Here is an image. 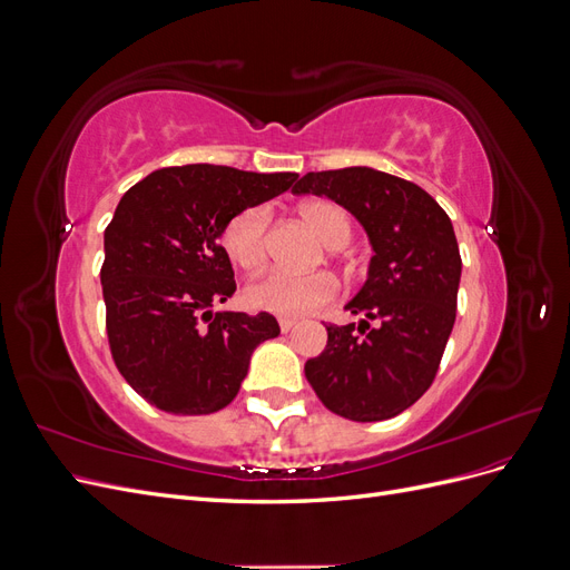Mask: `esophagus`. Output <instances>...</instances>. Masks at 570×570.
I'll list each match as a JSON object with an SVG mask.
<instances>
[{
	"label": "esophagus",
	"mask_w": 570,
	"mask_h": 570,
	"mask_svg": "<svg viewBox=\"0 0 570 570\" xmlns=\"http://www.w3.org/2000/svg\"><path fill=\"white\" fill-rule=\"evenodd\" d=\"M278 323H281V331H283V333H289V331H292V327H295V325H297V318H289V316H281V318H278Z\"/></svg>",
	"instance_id": "1"
}]
</instances>
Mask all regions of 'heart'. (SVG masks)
<instances>
[{
	"label": "heart",
	"mask_w": 570,
	"mask_h": 570,
	"mask_svg": "<svg viewBox=\"0 0 570 570\" xmlns=\"http://www.w3.org/2000/svg\"><path fill=\"white\" fill-rule=\"evenodd\" d=\"M299 216L331 254H337L352 237V218L340 204L314 199L299 206ZM271 209L266 204H252L228 218L220 233V243L230 262L245 271L264 264L268 247ZM335 275L327 271L287 273L266 271L247 287V302L278 316H302L337 295Z\"/></svg>",
	"instance_id": "obj_1"
}]
</instances>
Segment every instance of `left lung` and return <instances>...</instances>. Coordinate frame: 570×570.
<instances>
[{"instance_id": "obj_1", "label": "left lung", "mask_w": 570, "mask_h": 570, "mask_svg": "<svg viewBox=\"0 0 570 570\" xmlns=\"http://www.w3.org/2000/svg\"><path fill=\"white\" fill-rule=\"evenodd\" d=\"M292 193L344 206L375 252L347 312L376 327L325 323L327 344L306 361V381L337 416L392 419L433 385L454 327L461 254L452 220L419 185L366 166L306 174Z\"/></svg>"}]
</instances>
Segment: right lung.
Here are the masks:
<instances>
[{
  "label": "right lung",
  "mask_w": 570,
  "mask_h": 570,
  "mask_svg": "<svg viewBox=\"0 0 570 570\" xmlns=\"http://www.w3.org/2000/svg\"><path fill=\"white\" fill-rule=\"evenodd\" d=\"M297 174L230 166L159 168L120 197L105 230L101 295L114 364L166 413L206 416L228 406L256 344L278 337L271 314H212L235 292L218 237L228 218L283 195Z\"/></svg>",
  "instance_id": "right-lung-1"
}]
</instances>
